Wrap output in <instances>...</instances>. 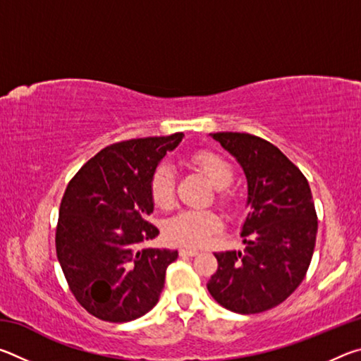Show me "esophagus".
I'll return each instance as SVG.
<instances>
[{
  "label": "esophagus",
  "instance_id": "esophagus-1",
  "mask_svg": "<svg viewBox=\"0 0 361 361\" xmlns=\"http://www.w3.org/2000/svg\"><path fill=\"white\" fill-rule=\"evenodd\" d=\"M199 252L194 248H180V256H195Z\"/></svg>",
  "mask_w": 361,
  "mask_h": 361
}]
</instances>
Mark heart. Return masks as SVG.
I'll use <instances>...</instances> for the list:
<instances>
[{
	"instance_id": "b5f03b06",
	"label": "heart",
	"mask_w": 361,
	"mask_h": 361,
	"mask_svg": "<svg viewBox=\"0 0 361 361\" xmlns=\"http://www.w3.org/2000/svg\"><path fill=\"white\" fill-rule=\"evenodd\" d=\"M191 164L199 169L216 189V202L224 209H232L235 197L228 186L234 180V169L221 154L213 151H197L191 156ZM152 202L162 210H169L175 204L176 183L172 167L159 166L152 172L149 181ZM221 228V219L212 210H183L167 219L164 234L170 242L181 247H202L212 235Z\"/></svg>"
}]
</instances>
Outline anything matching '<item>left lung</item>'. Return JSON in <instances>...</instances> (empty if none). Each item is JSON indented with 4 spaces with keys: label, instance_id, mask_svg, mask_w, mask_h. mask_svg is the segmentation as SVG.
<instances>
[{
    "label": "left lung",
    "instance_id": "left-lung-1",
    "mask_svg": "<svg viewBox=\"0 0 361 361\" xmlns=\"http://www.w3.org/2000/svg\"><path fill=\"white\" fill-rule=\"evenodd\" d=\"M212 137L245 172L250 212L245 250L215 253L218 269L207 288L232 312H264L298 288L312 261L319 226L312 192L301 170L267 140L239 132Z\"/></svg>",
    "mask_w": 361,
    "mask_h": 361
}]
</instances>
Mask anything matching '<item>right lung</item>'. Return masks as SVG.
<instances>
[{
	"mask_svg": "<svg viewBox=\"0 0 361 361\" xmlns=\"http://www.w3.org/2000/svg\"><path fill=\"white\" fill-rule=\"evenodd\" d=\"M183 133L109 145L73 176L60 202L57 258L76 301L97 319L124 323L154 307L178 252L138 245L159 234L149 181Z\"/></svg>",
	"mask_w": 361,
	"mask_h": 361,
	"instance_id": "right-lung-1",
	"label": "right lung"
}]
</instances>
